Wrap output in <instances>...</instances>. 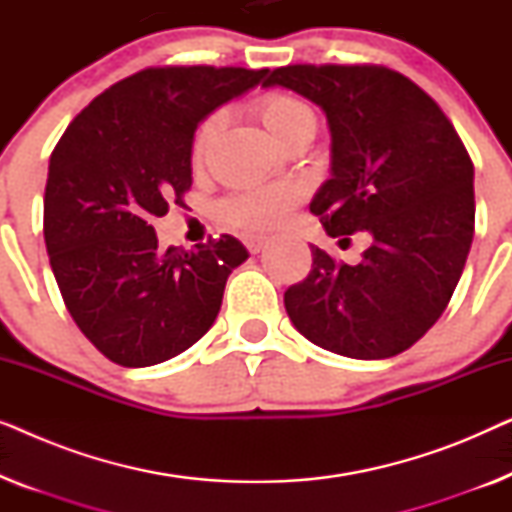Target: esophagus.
Returning <instances> with one entry per match:
<instances>
[{
	"instance_id": "1",
	"label": "esophagus",
	"mask_w": 512,
	"mask_h": 512,
	"mask_svg": "<svg viewBox=\"0 0 512 512\" xmlns=\"http://www.w3.org/2000/svg\"><path fill=\"white\" fill-rule=\"evenodd\" d=\"M244 244H247V249L251 251V254H258V251H263L265 244H268V237L244 235Z\"/></svg>"
}]
</instances>
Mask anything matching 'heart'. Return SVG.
<instances>
[{
  "label": "heart",
  "mask_w": 512,
  "mask_h": 512,
  "mask_svg": "<svg viewBox=\"0 0 512 512\" xmlns=\"http://www.w3.org/2000/svg\"><path fill=\"white\" fill-rule=\"evenodd\" d=\"M254 114L265 125V130L277 139L279 144H289L303 132L317 130V118L310 104L289 93H265L254 102ZM223 123L221 114L209 116L200 125L193 139V158L202 160L214 142L216 132ZM298 202V191L286 184H268L251 186L242 191L230 193L216 205V214L223 223L233 226L244 233H263V230L275 228L282 223L291 207Z\"/></svg>",
  "instance_id": "heart-1"
}]
</instances>
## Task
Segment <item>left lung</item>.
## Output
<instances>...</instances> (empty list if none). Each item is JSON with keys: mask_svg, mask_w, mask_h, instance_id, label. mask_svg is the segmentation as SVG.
<instances>
[{"mask_svg": "<svg viewBox=\"0 0 512 512\" xmlns=\"http://www.w3.org/2000/svg\"><path fill=\"white\" fill-rule=\"evenodd\" d=\"M272 86L317 104L331 130V179L310 212L331 237H370L356 265L310 244V275L284 293L289 319L333 354H401L445 312L471 251L468 151L438 104L387 67L289 65Z\"/></svg>", "mask_w": 512, "mask_h": 512, "instance_id": "1", "label": "left lung"}]
</instances>
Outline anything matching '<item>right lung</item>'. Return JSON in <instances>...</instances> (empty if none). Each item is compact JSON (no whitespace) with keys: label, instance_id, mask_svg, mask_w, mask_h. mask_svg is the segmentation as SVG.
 <instances>
[{"label":"right lung","instance_id":"1","mask_svg":"<svg viewBox=\"0 0 512 512\" xmlns=\"http://www.w3.org/2000/svg\"><path fill=\"white\" fill-rule=\"evenodd\" d=\"M268 69L151 67L97 95L51 153L44 240L81 333L125 368L195 345L221 310L228 275L249 258L221 235L193 251L158 247L153 219L193 184V135Z\"/></svg>","mask_w":512,"mask_h":512}]
</instances>
